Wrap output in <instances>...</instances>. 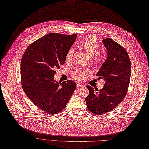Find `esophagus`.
I'll return each mask as SVG.
<instances>
[{"label": "esophagus", "instance_id": "1", "mask_svg": "<svg viewBox=\"0 0 149 149\" xmlns=\"http://www.w3.org/2000/svg\"><path fill=\"white\" fill-rule=\"evenodd\" d=\"M77 86L78 88H81L84 87V85L82 84H81L80 83H77Z\"/></svg>", "mask_w": 149, "mask_h": 149}]
</instances>
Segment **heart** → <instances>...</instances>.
<instances>
[{
  "label": "heart",
  "mask_w": 149,
  "mask_h": 149,
  "mask_svg": "<svg viewBox=\"0 0 149 149\" xmlns=\"http://www.w3.org/2000/svg\"><path fill=\"white\" fill-rule=\"evenodd\" d=\"M80 46L87 52V54L90 57H92V60L94 62L97 64H100L102 61V57L99 54L100 46L98 40L95 36H90L84 38L80 42ZM74 53V49L70 47L67 51L66 53V59L70 60L72 58ZM88 72V70L78 69L74 71L73 74L74 77L78 80H81L86 77L87 73Z\"/></svg>",
  "instance_id": "heart-1"
}]
</instances>
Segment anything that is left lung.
<instances>
[{
  "mask_svg": "<svg viewBox=\"0 0 149 149\" xmlns=\"http://www.w3.org/2000/svg\"><path fill=\"white\" fill-rule=\"evenodd\" d=\"M102 42L107 50V58L97 75L104 79V85L100 90L86 86L89 90L85 98L87 107L96 115L112 111L122 102L127 92L131 72V61L125 49L111 38Z\"/></svg>",
  "mask_w": 149,
  "mask_h": 149,
  "instance_id": "1",
  "label": "left lung"
}]
</instances>
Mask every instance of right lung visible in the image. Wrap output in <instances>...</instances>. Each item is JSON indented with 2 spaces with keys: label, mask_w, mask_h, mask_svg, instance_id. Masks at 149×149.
<instances>
[{
  "label": "right lung",
  "mask_w": 149,
  "mask_h": 149,
  "mask_svg": "<svg viewBox=\"0 0 149 149\" xmlns=\"http://www.w3.org/2000/svg\"><path fill=\"white\" fill-rule=\"evenodd\" d=\"M77 35L51 33L33 42L21 60V82L31 102L47 114H57L68 104L77 87L75 81L54 80L55 70L64 64Z\"/></svg>",
  "instance_id": "1"
}]
</instances>
